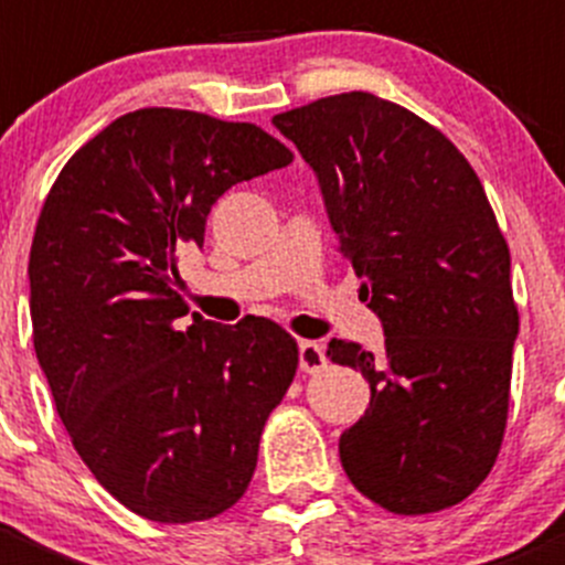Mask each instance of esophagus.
<instances>
[{"instance_id": "1", "label": "esophagus", "mask_w": 565, "mask_h": 565, "mask_svg": "<svg viewBox=\"0 0 565 565\" xmlns=\"http://www.w3.org/2000/svg\"><path fill=\"white\" fill-rule=\"evenodd\" d=\"M298 363L303 372H319V369H324V350L322 344H317V341H300L298 344Z\"/></svg>"}]
</instances>
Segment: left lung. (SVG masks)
Wrapping results in <instances>:
<instances>
[{"label": "left lung", "mask_w": 565, "mask_h": 565, "mask_svg": "<svg viewBox=\"0 0 565 565\" xmlns=\"http://www.w3.org/2000/svg\"><path fill=\"white\" fill-rule=\"evenodd\" d=\"M273 125L317 174L339 254L383 322L377 355L344 339L324 352L372 391L341 467L393 514L457 505L498 459L520 333L481 180L440 130L377 95H330Z\"/></svg>", "instance_id": "obj_1"}]
</instances>
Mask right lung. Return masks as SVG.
Returning a JSON list of instances; mask_svg holds the SVG:
<instances>
[{"label":"right lung","mask_w":565,"mask_h":565,"mask_svg":"<svg viewBox=\"0 0 565 565\" xmlns=\"http://www.w3.org/2000/svg\"><path fill=\"white\" fill-rule=\"evenodd\" d=\"M292 152L250 122L180 108L122 114L65 163L40 210L30 315L56 413L125 509L182 525L248 489L267 415L298 369L265 317L210 322L177 262L204 246L221 193Z\"/></svg>","instance_id":"1"}]
</instances>
